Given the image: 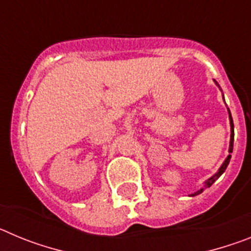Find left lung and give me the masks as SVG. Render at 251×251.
<instances>
[{
  "label": "left lung",
  "instance_id": "left-lung-1",
  "mask_svg": "<svg viewBox=\"0 0 251 251\" xmlns=\"http://www.w3.org/2000/svg\"><path fill=\"white\" fill-rule=\"evenodd\" d=\"M214 81H215V80H214ZM215 83H216V85L219 86V88H220V85H219V84H217V81H215ZM220 90H221V88H220ZM227 112H229L230 127H231V136H230V147H229V153H232V147H234V123H232V117H231V113H230V109H229V108H227ZM230 158H231V154H229V156L226 157V159H225V161H224V163H223V165H221V167L219 168V171H217L216 174H215L214 176H212V177H210V178H208V179H206V181H205V185H203L202 187H201L200 190H199V191L194 192V194H191V195H190V196H196V195H200L201 192H202L203 190H205V188L210 187V186H211L212 183H214L215 181H216V179L219 178V177H220L221 175L224 174V172H225L226 167H227V165H229Z\"/></svg>",
  "mask_w": 251,
  "mask_h": 251
}]
</instances>
